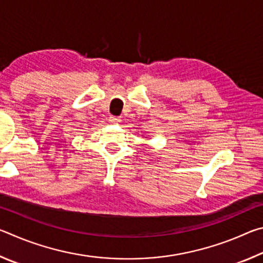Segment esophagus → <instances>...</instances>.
Returning a JSON list of instances; mask_svg holds the SVG:
<instances>
[{
	"instance_id": "obj_1",
	"label": "esophagus",
	"mask_w": 263,
	"mask_h": 263,
	"mask_svg": "<svg viewBox=\"0 0 263 263\" xmlns=\"http://www.w3.org/2000/svg\"><path fill=\"white\" fill-rule=\"evenodd\" d=\"M109 122L111 124H119L122 122V119H121V117H117V116H111V117L109 118Z\"/></svg>"
}]
</instances>
